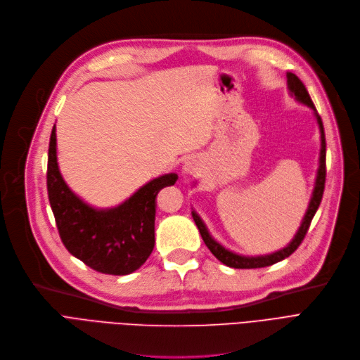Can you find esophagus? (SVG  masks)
Masks as SVG:
<instances>
[{
  "mask_svg": "<svg viewBox=\"0 0 360 360\" xmlns=\"http://www.w3.org/2000/svg\"><path fill=\"white\" fill-rule=\"evenodd\" d=\"M201 162L197 158H190L188 160L185 162L184 165V172L186 175H191V176H198L200 172H201Z\"/></svg>",
  "mask_w": 360,
  "mask_h": 360,
  "instance_id": "34e87169",
  "label": "esophagus"
}]
</instances>
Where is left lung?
Wrapping results in <instances>:
<instances>
[{"instance_id":"1","label":"left lung","mask_w":360,"mask_h":360,"mask_svg":"<svg viewBox=\"0 0 360 360\" xmlns=\"http://www.w3.org/2000/svg\"><path fill=\"white\" fill-rule=\"evenodd\" d=\"M287 86L290 91V96L294 97L295 101H299L307 107H310L311 110H314V115L316 117L318 122V127H319V132H321V153H319V166H318V172H316V178H315V188L311 191V197L309 201V206L307 210L302 219V224L297 229L295 236L292 237V240L281 250H276L274 253L269 255H262V256H243L238 255L236 252H231V250L225 248L221 243H217L212 236L210 232L206 226V224L202 222V219L198 216V213L195 210H193V219L194 222L201 233V238L205 241V244L209 247L210 252L213 253V256L221 260L224 264L229 268L233 269H256V268H266L271 266L274 263H278L281 260H284L285 257H288L290 255H292L297 247H299L306 236V232L309 229V225L311 222V219H314L319 205H321V200H322V194H323V188H325V175H326V170H325V155H326V144H325V132H323V124H322V119L318 115L316 108L314 105V101H311L309 92L306 89V86L303 85V82L297 77L294 73L288 72L287 73Z\"/></svg>"}]
</instances>
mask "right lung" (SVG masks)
Wrapping results in <instances>:
<instances>
[{
	"instance_id": "add662e5",
	"label": "right lung",
	"mask_w": 360,
	"mask_h": 360,
	"mask_svg": "<svg viewBox=\"0 0 360 360\" xmlns=\"http://www.w3.org/2000/svg\"><path fill=\"white\" fill-rule=\"evenodd\" d=\"M176 181V174H166L151 179L115 207L89 206L60 174L56 124L53 127L46 170L50 205L65 247L94 271L129 275L141 268L154 248L155 197Z\"/></svg>"
}]
</instances>
